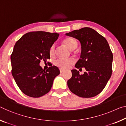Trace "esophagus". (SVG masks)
Instances as JSON below:
<instances>
[{"instance_id":"obj_1","label":"esophagus","mask_w":126,"mask_h":126,"mask_svg":"<svg viewBox=\"0 0 126 126\" xmlns=\"http://www.w3.org/2000/svg\"><path fill=\"white\" fill-rule=\"evenodd\" d=\"M63 72H64V69H60V72H61V73H63Z\"/></svg>"}]
</instances>
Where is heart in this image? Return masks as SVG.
I'll use <instances>...</instances> for the list:
<instances>
[{
  "mask_svg": "<svg viewBox=\"0 0 126 126\" xmlns=\"http://www.w3.org/2000/svg\"><path fill=\"white\" fill-rule=\"evenodd\" d=\"M63 43L69 49L74 50L77 47V42L75 39L72 37H67L63 40ZM55 53V47L54 45H52L49 49V54L50 56H54ZM74 63L73 58L62 59L60 58L56 60L54 64L56 66L61 68V69H67L71 66Z\"/></svg>",
  "mask_w": 126,
  "mask_h": 126,
  "instance_id": "1",
  "label": "heart"
}]
</instances>
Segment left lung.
Listing matches in <instances>:
<instances>
[{
	"mask_svg": "<svg viewBox=\"0 0 126 126\" xmlns=\"http://www.w3.org/2000/svg\"><path fill=\"white\" fill-rule=\"evenodd\" d=\"M79 40L81 45L80 59L76 68L86 69L83 75L71 70L67 85L72 93L81 97L95 96L103 91L112 73L113 53L104 37L90 27L65 33Z\"/></svg>",
	"mask_w": 126,
	"mask_h": 126,
	"instance_id": "left-lung-1",
	"label": "left lung"
}]
</instances>
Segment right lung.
Here are the masks:
<instances>
[{"instance_id": "add662e5", "label": "right lung", "mask_w": 126, "mask_h": 126, "mask_svg": "<svg viewBox=\"0 0 126 126\" xmlns=\"http://www.w3.org/2000/svg\"><path fill=\"white\" fill-rule=\"evenodd\" d=\"M58 36L57 33L30 32L16 43L11 57L12 74L25 95L39 97L50 90L59 69L53 65L45 71L39 64L41 60L50 59L49 49Z\"/></svg>"}]
</instances>
